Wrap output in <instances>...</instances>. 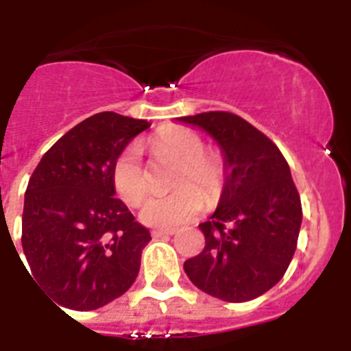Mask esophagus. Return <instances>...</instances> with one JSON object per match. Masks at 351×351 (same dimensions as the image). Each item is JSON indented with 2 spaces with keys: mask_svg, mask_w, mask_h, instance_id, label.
Here are the masks:
<instances>
[{
  "mask_svg": "<svg viewBox=\"0 0 351 351\" xmlns=\"http://www.w3.org/2000/svg\"><path fill=\"white\" fill-rule=\"evenodd\" d=\"M176 230L175 228H155V230H152V235L153 237H169V235H175Z\"/></svg>",
  "mask_w": 351,
  "mask_h": 351,
  "instance_id": "obj_1",
  "label": "esophagus"
}]
</instances>
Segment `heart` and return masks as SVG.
I'll return each instance as SVG.
<instances>
[{
  "mask_svg": "<svg viewBox=\"0 0 351 351\" xmlns=\"http://www.w3.org/2000/svg\"><path fill=\"white\" fill-rule=\"evenodd\" d=\"M152 146L166 153L180 166L173 178L178 187L167 196H153L141 208V219L152 226H176L198 216L207 203H216L223 194L226 182L225 162L219 155L205 152L202 135L187 126L171 125L157 130ZM112 184L128 205H139L149 191L148 173L143 166L139 144H128L112 162Z\"/></svg>",
  "mask_w": 351,
  "mask_h": 351,
  "instance_id": "obj_1",
  "label": "heart"
}]
</instances>
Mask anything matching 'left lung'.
<instances>
[{
  "instance_id": "left-lung-1",
  "label": "left lung",
  "mask_w": 351,
  "mask_h": 351,
  "mask_svg": "<svg viewBox=\"0 0 351 351\" xmlns=\"http://www.w3.org/2000/svg\"><path fill=\"white\" fill-rule=\"evenodd\" d=\"M214 137L226 182L210 219L199 225L205 248L184 262L198 289L223 302L258 298L280 282L293 261L302 202L276 144L232 112L178 117Z\"/></svg>"
}]
</instances>
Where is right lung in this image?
Returning <instances> with one entry per match:
<instances>
[{"label":"right lung","instance_id":"1","mask_svg":"<svg viewBox=\"0 0 351 351\" xmlns=\"http://www.w3.org/2000/svg\"><path fill=\"white\" fill-rule=\"evenodd\" d=\"M146 128L144 119L94 114L62 135L32 173L21 243L30 278L62 307L99 308L137 278L152 235L114 198L110 171Z\"/></svg>","mask_w":351,"mask_h":351}]
</instances>
